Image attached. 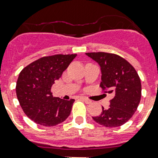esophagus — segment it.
Listing matches in <instances>:
<instances>
[{"label":"esophagus","instance_id":"1","mask_svg":"<svg viewBox=\"0 0 158 158\" xmlns=\"http://www.w3.org/2000/svg\"><path fill=\"white\" fill-rule=\"evenodd\" d=\"M80 98H81L82 100H83V101L85 102L86 103H88V104L91 103L92 101H91V100H90V99L88 98H85V97H80Z\"/></svg>","mask_w":158,"mask_h":158}]
</instances>
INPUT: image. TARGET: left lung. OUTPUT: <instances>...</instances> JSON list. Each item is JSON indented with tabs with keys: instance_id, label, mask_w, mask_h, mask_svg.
Masks as SVG:
<instances>
[{
	"instance_id": "1",
	"label": "left lung",
	"mask_w": 158,
	"mask_h": 158,
	"mask_svg": "<svg viewBox=\"0 0 158 158\" xmlns=\"http://www.w3.org/2000/svg\"><path fill=\"white\" fill-rule=\"evenodd\" d=\"M89 57L99 64L102 73L100 86L109 89L113 95L110 107L98 116L97 123L106 127H118L126 123L135 114L141 99V82L135 69L120 56L112 53L89 52ZM107 93V92H106Z\"/></svg>"
}]
</instances>
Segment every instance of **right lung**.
Wrapping results in <instances>:
<instances>
[{
	"label": "right lung",
	"instance_id": "1",
	"mask_svg": "<svg viewBox=\"0 0 158 158\" xmlns=\"http://www.w3.org/2000/svg\"><path fill=\"white\" fill-rule=\"evenodd\" d=\"M76 54L42 57L23 68L16 83V95L23 112L35 123L54 126L66 120L74 99L52 96V86L76 57Z\"/></svg>",
	"mask_w": 158,
	"mask_h": 158
}]
</instances>
